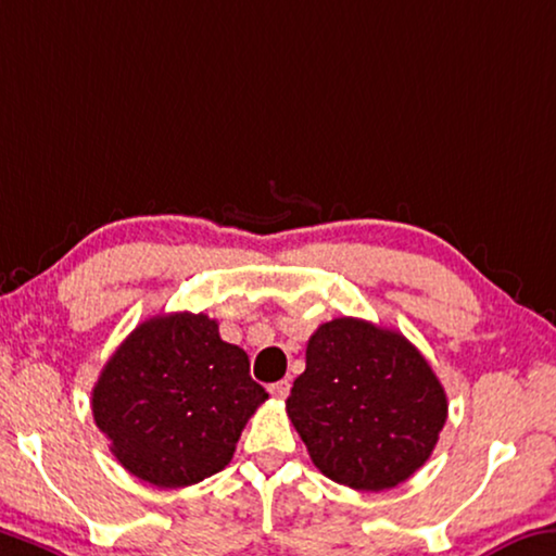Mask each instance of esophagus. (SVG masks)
Masks as SVG:
<instances>
[{
	"label": "esophagus",
	"instance_id": "1",
	"mask_svg": "<svg viewBox=\"0 0 556 556\" xmlns=\"http://www.w3.org/2000/svg\"><path fill=\"white\" fill-rule=\"evenodd\" d=\"M289 389H292V383H289L287 378H285V381H277V383H271V386H269V393L275 395V399L285 401L287 395H289Z\"/></svg>",
	"mask_w": 556,
	"mask_h": 556
}]
</instances>
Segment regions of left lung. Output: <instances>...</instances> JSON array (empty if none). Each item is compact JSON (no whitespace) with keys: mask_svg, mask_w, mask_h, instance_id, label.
<instances>
[{"mask_svg":"<svg viewBox=\"0 0 556 556\" xmlns=\"http://www.w3.org/2000/svg\"><path fill=\"white\" fill-rule=\"evenodd\" d=\"M287 413L326 478L378 492L422 468L445 426L447 399L403 333L341 316L312 333Z\"/></svg>","mask_w":556,"mask_h":556,"instance_id":"8db88e82","label":"left lung"}]
</instances>
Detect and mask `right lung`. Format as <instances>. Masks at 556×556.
I'll use <instances>...</instances> for the list:
<instances>
[{
	"mask_svg": "<svg viewBox=\"0 0 556 556\" xmlns=\"http://www.w3.org/2000/svg\"><path fill=\"white\" fill-rule=\"evenodd\" d=\"M269 395L250 358L207 314L153 316L130 331L91 393L93 420L130 475L188 488L232 460L247 420Z\"/></svg>",
	"mask_w": 556,
	"mask_h": 556,
	"instance_id": "add662e5",
	"label": "right lung"
}]
</instances>
